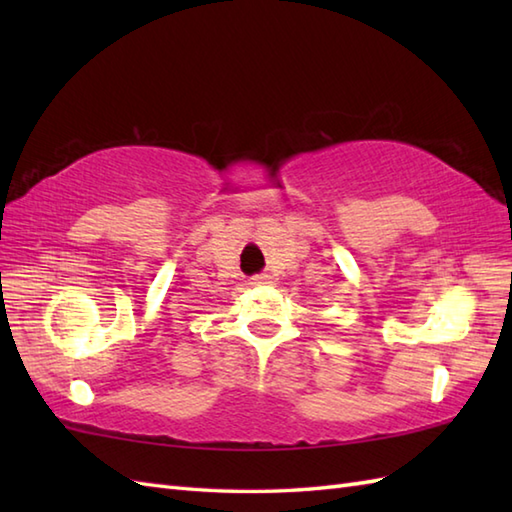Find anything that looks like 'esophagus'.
Here are the masks:
<instances>
[{
    "mask_svg": "<svg viewBox=\"0 0 512 512\" xmlns=\"http://www.w3.org/2000/svg\"><path fill=\"white\" fill-rule=\"evenodd\" d=\"M268 275H255V277H250V284L253 286H262V284H268Z\"/></svg>",
    "mask_w": 512,
    "mask_h": 512,
    "instance_id": "34e87169",
    "label": "esophagus"
}]
</instances>
